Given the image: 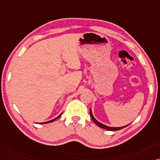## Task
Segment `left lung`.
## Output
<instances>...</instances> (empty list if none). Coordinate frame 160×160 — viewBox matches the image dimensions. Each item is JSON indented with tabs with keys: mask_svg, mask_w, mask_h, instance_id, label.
Listing matches in <instances>:
<instances>
[{
	"mask_svg": "<svg viewBox=\"0 0 160 160\" xmlns=\"http://www.w3.org/2000/svg\"><path fill=\"white\" fill-rule=\"evenodd\" d=\"M90 116H91V119H92L93 121L96 123V124H97L98 126H99V127H101V128H102V129H107V130H110V131H117V130H120V129L124 128V127H127V126H129V125L131 123H129V124H127V125H126V126H124V127H108V126H107V125L103 124V123H100L99 121H98L97 120V119H96V118H94V117H93V114H92V111H91V109H90Z\"/></svg>",
	"mask_w": 160,
	"mask_h": 160,
	"instance_id": "left-lung-1",
	"label": "left lung"
}]
</instances>
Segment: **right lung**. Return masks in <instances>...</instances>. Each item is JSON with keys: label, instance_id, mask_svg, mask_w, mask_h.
<instances>
[{"label": "right lung", "instance_id": "1", "mask_svg": "<svg viewBox=\"0 0 160 160\" xmlns=\"http://www.w3.org/2000/svg\"><path fill=\"white\" fill-rule=\"evenodd\" d=\"M61 115H62V113H61L60 115H59V116H58V117H56V118H55L54 119H52V120H50V121H46V122H43V123H51V122H53V121H55L56 120V119H58L59 117H60Z\"/></svg>", "mask_w": 160, "mask_h": 160}]
</instances>
